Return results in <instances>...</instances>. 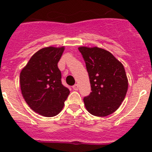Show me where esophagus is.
<instances>
[{
  "instance_id": "obj_1",
  "label": "esophagus",
  "mask_w": 152,
  "mask_h": 152,
  "mask_svg": "<svg viewBox=\"0 0 152 152\" xmlns=\"http://www.w3.org/2000/svg\"><path fill=\"white\" fill-rule=\"evenodd\" d=\"M73 89L75 90V91H77V90L79 89V85L77 84H75V85L73 86Z\"/></svg>"
}]
</instances>
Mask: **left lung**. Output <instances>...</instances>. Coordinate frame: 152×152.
Listing matches in <instances>:
<instances>
[{"label":"left lung","mask_w":152,"mask_h":152,"mask_svg":"<svg viewBox=\"0 0 152 152\" xmlns=\"http://www.w3.org/2000/svg\"><path fill=\"white\" fill-rule=\"evenodd\" d=\"M91 93L84 98L87 110L96 116L110 115L120 107L128 90V78L122 64L112 53L98 47L80 46Z\"/></svg>","instance_id":"obj_1"}]
</instances>
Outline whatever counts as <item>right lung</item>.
<instances>
[{"label":"right lung","instance_id":"right-lung-1","mask_svg":"<svg viewBox=\"0 0 152 152\" xmlns=\"http://www.w3.org/2000/svg\"><path fill=\"white\" fill-rule=\"evenodd\" d=\"M64 46L42 48L29 60L20 75L24 100L33 111L45 117L59 113L70 91L61 84L58 62Z\"/></svg>","mask_w":152,"mask_h":152}]
</instances>
